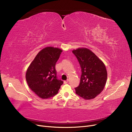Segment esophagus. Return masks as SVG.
<instances>
[{"mask_svg": "<svg viewBox=\"0 0 132 132\" xmlns=\"http://www.w3.org/2000/svg\"><path fill=\"white\" fill-rule=\"evenodd\" d=\"M68 80H66V81H64V84H66L67 83H68Z\"/></svg>", "mask_w": 132, "mask_h": 132, "instance_id": "esophagus-1", "label": "esophagus"}]
</instances>
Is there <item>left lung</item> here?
<instances>
[{
	"instance_id": "8db88e82",
	"label": "left lung",
	"mask_w": 132,
	"mask_h": 132,
	"mask_svg": "<svg viewBox=\"0 0 132 132\" xmlns=\"http://www.w3.org/2000/svg\"><path fill=\"white\" fill-rule=\"evenodd\" d=\"M72 52L81 68L80 82L75 88L76 93L86 100L94 99L105 86L107 79L105 65L89 49L80 48L73 50Z\"/></svg>"
}]
</instances>
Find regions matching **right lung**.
Listing matches in <instances>:
<instances>
[{
    "instance_id": "1",
    "label": "right lung",
    "mask_w": 132,
    "mask_h": 132,
    "mask_svg": "<svg viewBox=\"0 0 132 132\" xmlns=\"http://www.w3.org/2000/svg\"><path fill=\"white\" fill-rule=\"evenodd\" d=\"M62 50L47 47L38 53L27 68L26 80L28 86L42 99H48L58 92L63 81L56 76V62Z\"/></svg>"
}]
</instances>
